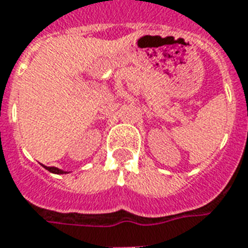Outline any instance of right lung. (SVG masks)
I'll use <instances>...</instances> for the list:
<instances>
[{"mask_svg": "<svg viewBox=\"0 0 248 248\" xmlns=\"http://www.w3.org/2000/svg\"><path fill=\"white\" fill-rule=\"evenodd\" d=\"M45 167V166H44ZM46 170H49V172H51V173H57V174H64V173H68V172H66V170H59V168H57V167H45Z\"/></svg>", "mask_w": 248, "mask_h": 248, "instance_id": "1", "label": "right lung"}]
</instances>
